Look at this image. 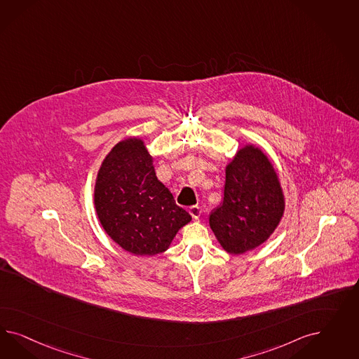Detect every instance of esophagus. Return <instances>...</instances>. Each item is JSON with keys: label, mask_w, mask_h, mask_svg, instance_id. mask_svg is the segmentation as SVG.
Returning a JSON list of instances; mask_svg holds the SVG:
<instances>
[{"label": "esophagus", "mask_w": 359, "mask_h": 359, "mask_svg": "<svg viewBox=\"0 0 359 359\" xmlns=\"http://www.w3.org/2000/svg\"><path fill=\"white\" fill-rule=\"evenodd\" d=\"M201 207L200 205H192V207L189 208V213H191V216L197 219V218L200 217V215H201Z\"/></svg>", "instance_id": "esophagus-1"}]
</instances>
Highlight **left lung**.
Returning <instances> with one entry per match:
<instances>
[{
    "mask_svg": "<svg viewBox=\"0 0 359 359\" xmlns=\"http://www.w3.org/2000/svg\"><path fill=\"white\" fill-rule=\"evenodd\" d=\"M283 212L282 188L271 162L258 147L241 149L226 167L224 200L209 216L219 245L231 254L258 248L276 229Z\"/></svg>",
    "mask_w": 359,
    "mask_h": 359,
    "instance_id": "8db88e82",
    "label": "left lung"
}]
</instances>
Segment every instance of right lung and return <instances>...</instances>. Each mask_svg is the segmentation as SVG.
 <instances>
[{"instance_id": "add662e5", "label": "right lung", "mask_w": 359, "mask_h": 359, "mask_svg": "<svg viewBox=\"0 0 359 359\" xmlns=\"http://www.w3.org/2000/svg\"><path fill=\"white\" fill-rule=\"evenodd\" d=\"M98 219L109 237L135 255L168 249L189 213L158 180L144 143L129 138L117 143L100 167L95 187Z\"/></svg>"}]
</instances>
